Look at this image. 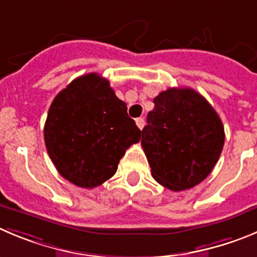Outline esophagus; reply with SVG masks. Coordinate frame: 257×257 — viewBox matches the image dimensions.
<instances>
[{
  "mask_svg": "<svg viewBox=\"0 0 257 257\" xmlns=\"http://www.w3.org/2000/svg\"><path fill=\"white\" fill-rule=\"evenodd\" d=\"M136 124H137V126H138V128L143 129V126H145V119H143V117H137Z\"/></svg>",
  "mask_w": 257,
  "mask_h": 257,
  "instance_id": "obj_1",
  "label": "esophagus"
}]
</instances>
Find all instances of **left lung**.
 <instances>
[{
    "mask_svg": "<svg viewBox=\"0 0 257 257\" xmlns=\"http://www.w3.org/2000/svg\"><path fill=\"white\" fill-rule=\"evenodd\" d=\"M153 102L141 142L153 179L172 191L191 189L218 162L224 145L222 120L193 88H169Z\"/></svg>",
    "mask_w": 257,
    "mask_h": 257,
    "instance_id": "8db88e82",
    "label": "left lung"
}]
</instances>
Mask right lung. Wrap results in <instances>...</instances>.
<instances>
[{"label": "right lung", "mask_w": 257, "mask_h": 257, "mask_svg": "<svg viewBox=\"0 0 257 257\" xmlns=\"http://www.w3.org/2000/svg\"><path fill=\"white\" fill-rule=\"evenodd\" d=\"M141 140L106 78L83 74L53 100L44 125L48 155L59 174L76 186L92 189L116 172L125 150Z\"/></svg>", "instance_id": "add662e5"}]
</instances>
